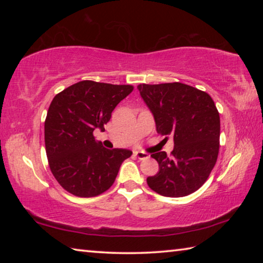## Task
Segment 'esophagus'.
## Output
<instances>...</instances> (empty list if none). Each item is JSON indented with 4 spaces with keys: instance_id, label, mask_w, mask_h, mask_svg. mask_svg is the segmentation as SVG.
<instances>
[{
    "instance_id": "esophagus-1",
    "label": "esophagus",
    "mask_w": 263,
    "mask_h": 263,
    "mask_svg": "<svg viewBox=\"0 0 263 263\" xmlns=\"http://www.w3.org/2000/svg\"><path fill=\"white\" fill-rule=\"evenodd\" d=\"M135 155L136 157L139 159V160H145V159H148L149 158V155H148V153H146V152H139V151H137V152H135Z\"/></svg>"
}]
</instances>
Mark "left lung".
I'll return each mask as SVG.
<instances>
[{
  "mask_svg": "<svg viewBox=\"0 0 263 263\" xmlns=\"http://www.w3.org/2000/svg\"><path fill=\"white\" fill-rule=\"evenodd\" d=\"M154 116L157 132L174 137L171 157L151 154L159 172L147 177L151 189L167 197H183L205 183L219 153L220 118L211 96L181 82L137 87Z\"/></svg>",
  "mask_w": 263,
  "mask_h": 263,
  "instance_id": "8db88e82",
  "label": "left lung"
}]
</instances>
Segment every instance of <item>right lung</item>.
I'll list each match as a JSON object with an SVG mask.
<instances>
[{
    "label": "right lung",
    "mask_w": 263,
    "mask_h": 263,
    "mask_svg": "<svg viewBox=\"0 0 263 263\" xmlns=\"http://www.w3.org/2000/svg\"><path fill=\"white\" fill-rule=\"evenodd\" d=\"M131 84L84 80L52 100L45 119L48 166L62 188L78 197H95L114 184L128 149H106L94 131L110 121L111 112L131 94Z\"/></svg>",
    "instance_id": "1"
}]
</instances>
